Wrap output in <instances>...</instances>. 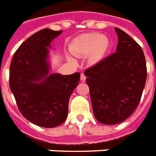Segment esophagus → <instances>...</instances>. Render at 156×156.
<instances>
[{
    "instance_id": "1",
    "label": "esophagus",
    "mask_w": 156,
    "mask_h": 156,
    "mask_svg": "<svg viewBox=\"0 0 156 156\" xmlns=\"http://www.w3.org/2000/svg\"><path fill=\"white\" fill-rule=\"evenodd\" d=\"M81 80L82 82H84L86 80V76L84 75V73H81Z\"/></svg>"
}]
</instances>
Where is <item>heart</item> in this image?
Listing matches in <instances>:
<instances>
[{
	"label": "heart",
	"mask_w": 156,
	"mask_h": 156,
	"mask_svg": "<svg viewBox=\"0 0 156 156\" xmlns=\"http://www.w3.org/2000/svg\"><path fill=\"white\" fill-rule=\"evenodd\" d=\"M110 48L108 38L100 33H87L79 35L71 42L69 49L73 56H88L91 64H96L106 55Z\"/></svg>",
	"instance_id": "b5f03b06"
}]
</instances>
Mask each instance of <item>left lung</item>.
<instances>
[{
  "mask_svg": "<svg viewBox=\"0 0 156 156\" xmlns=\"http://www.w3.org/2000/svg\"><path fill=\"white\" fill-rule=\"evenodd\" d=\"M116 52L85 70L95 118L116 125L133 113L140 102L147 80L143 51L135 40L115 27Z\"/></svg>",
  "mask_w": 156,
  "mask_h": 156,
  "instance_id": "obj_1",
  "label": "left lung"
}]
</instances>
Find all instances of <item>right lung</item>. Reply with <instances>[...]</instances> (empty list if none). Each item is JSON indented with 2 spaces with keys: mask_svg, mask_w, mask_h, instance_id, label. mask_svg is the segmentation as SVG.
Here are the masks:
<instances>
[{
  "mask_svg": "<svg viewBox=\"0 0 156 156\" xmlns=\"http://www.w3.org/2000/svg\"><path fill=\"white\" fill-rule=\"evenodd\" d=\"M62 30L44 29L26 40L13 56L9 87L19 111L38 126L53 128L68 115L69 100L80 80V73H49L48 48Z\"/></svg>",
  "mask_w": 156,
  "mask_h": 156,
  "instance_id": "obj_1",
  "label": "right lung"
}]
</instances>
